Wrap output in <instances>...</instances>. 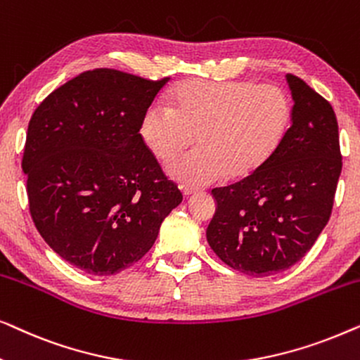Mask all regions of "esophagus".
Wrapping results in <instances>:
<instances>
[{"label": "esophagus", "mask_w": 360, "mask_h": 360, "mask_svg": "<svg viewBox=\"0 0 360 360\" xmlns=\"http://www.w3.org/2000/svg\"><path fill=\"white\" fill-rule=\"evenodd\" d=\"M181 191H184L185 196H191L196 193V188H191V186H181Z\"/></svg>", "instance_id": "obj_1"}]
</instances>
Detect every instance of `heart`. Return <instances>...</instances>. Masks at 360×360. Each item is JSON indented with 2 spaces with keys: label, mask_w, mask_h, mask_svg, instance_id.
I'll return each instance as SVG.
<instances>
[{
  "label": "heart",
  "mask_w": 360,
  "mask_h": 360,
  "mask_svg": "<svg viewBox=\"0 0 360 360\" xmlns=\"http://www.w3.org/2000/svg\"><path fill=\"white\" fill-rule=\"evenodd\" d=\"M174 108L155 103L142 120V137L157 159L179 157L169 174L185 185L203 186L229 176L260 174L282 149L293 126V103L275 83L190 80L172 93Z\"/></svg>",
  "instance_id": "obj_1"
}]
</instances>
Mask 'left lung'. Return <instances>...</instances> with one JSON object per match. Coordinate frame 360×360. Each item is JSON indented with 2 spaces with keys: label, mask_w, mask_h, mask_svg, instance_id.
<instances>
[{
  "label": "left lung",
  "mask_w": 360,
  "mask_h": 360,
  "mask_svg": "<svg viewBox=\"0 0 360 360\" xmlns=\"http://www.w3.org/2000/svg\"><path fill=\"white\" fill-rule=\"evenodd\" d=\"M293 126L275 159L252 179L214 188L206 239L226 265L269 277L298 262L331 216L342 169L329 101L288 73Z\"/></svg>",
  "instance_id": "left-lung-1"
}]
</instances>
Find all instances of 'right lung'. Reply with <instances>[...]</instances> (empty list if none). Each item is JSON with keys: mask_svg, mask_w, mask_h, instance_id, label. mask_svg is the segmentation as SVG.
I'll list each match as a JSON object with an SVG mask.
<instances>
[{"mask_svg": "<svg viewBox=\"0 0 360 360\" xmlns=\"http://www.w3.org/2000/svg\"><path fill=\"white\" fill-rule=\"evenodd\" d=\"M169 80L86 70L53 90L29 121L21 165L32 221L83 272L112 275L141 260L184 200L139 132Z\"/></svg>", "mask_w": 360, "mask_h": 360, "instance_id": "add662e5", "label": "right lung"}]
</instances>
